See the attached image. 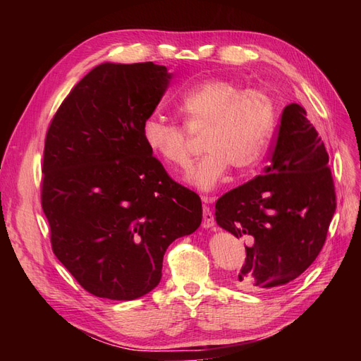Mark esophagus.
<instances>
[{"label": "esophagus", "mask_w": 361, "mask_h": 361, "mask_svg": "<svg viewBox=\"0 0 361 361\" xmlns=\"http://www.w3.org/2000/svg\"><path fill=\"white\" fill-rule=\"evenodd\" d=\"M202 200H203L204 203H207V202H212L214 199H212V197H207V195H203ZM202 226H203L204 228H211V227L215 226V216H214V214L211 212L209 206H206V204L203 206V223H202Z\"/></svg>", "instance_id": "1"}]
</instances>
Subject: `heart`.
<instances>
[{
    "label": "heart",
    "mask_w": 361,
    "mask_h": 361,
    "mask_svg": "<svg viewBox=\"0 0 361 361\" xmlns=\"http://www.w3.org/2000/svg\"><path fill=\"white\" fill-rule=\"evenodd\" d=\"M183 125L158 116L141 125L146 147L171 169L190 164V133H202L204 155L187 173V182L200 191H212L231 166L250 170L262 161L276 128V105L260 89H244L224 78H209L183 89L176 99Z\"/></svg>",
    "instance_id": "obj_1"
}]
</instances>
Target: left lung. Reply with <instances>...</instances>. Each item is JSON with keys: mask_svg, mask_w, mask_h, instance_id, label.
Wrapping results in <instances>:
<instances>
[{"mask_svg": "<svg viewBox=\"0 0 361 361\" xmlns=\"http://www.w3.org/2000/svg\"><path fill=\"white\" fill-rule=\"evenodd\" d=\"M304 108L281 113L265 174L239 185L215 203V220L245 245L236 277L244 290H264L292 281L324 247L336 211L329 154Z\"/></svg>", "mask_w": 361, "mask_h": 361, "instance_id": "left-lung-1", "label": "left lung"}]
</instances>
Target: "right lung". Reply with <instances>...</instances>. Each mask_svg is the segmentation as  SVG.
Masks as SVG:
<instances>
[{"mask_svg":"<svg viewBox=\"0 0 361 361\" xmlns=\"http://www.w3.org/2000/svg\"><path fill=\"white\" fill-rule=\"evenodd\" d=\"M170 80L152 61L99 64L48 128L40 199L51 247L94 297L129 301L157 288L169 245L202 223L199 195L141 137Z\"/></svg>","mask_w":361,"mask_h":361,"instance_id":"obj_1","label":"right lung"}]
</instances>
